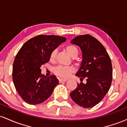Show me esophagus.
I'll use <instances>...</instances> for the list:
<instances>
[{"label": "esophagus", "mask_w": 127, "mask_h": 127, "mask_svg": "<svg viewBox=\"0 0 127 127\" xmlns=\"http://www.w3.org/2000/svg\"><path fill=\"white\" fill-rule=\"evenodd\" d=\"M67 81V79H59V82L60 83L63 82H66Z\"/></svg>", "instance_id": "esophagus-1"}]
</instances>
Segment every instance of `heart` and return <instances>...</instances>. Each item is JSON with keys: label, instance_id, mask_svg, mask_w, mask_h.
I'll return each mask as SVG.
<instances>
[{"label": "heart", "instance_id": "1", "mask_svg": "<svg viewBox=\"0 0 127 127\" xmlns=\"http://www.w3.org/2000/svg\"><path fill=\"white\" fill-rule=\"evenodd\" d=\"M65 50L67 52L70 57L72 58H75L78 55V49L76 46L73 45H69L65 47ZM57 50L52 51L50 55V60L51 62H54L56 57ZM75 72V68L72 66H59L56 67L54 69V72L55 75L59 76L62 78H67L70 76V75Z\"/></svg>", "mask_w": 127, "mask_h": 127}]
</instances>
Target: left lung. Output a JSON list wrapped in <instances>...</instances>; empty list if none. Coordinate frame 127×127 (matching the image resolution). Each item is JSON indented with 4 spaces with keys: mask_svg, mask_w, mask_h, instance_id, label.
<instances>
[{
    "mask_svg": "<svg viewBox=\"0 0 127 127\" xmlns=\"http://www.w3.org/2000/svg\"><path fill=\"white\" fill-rule=\"evenodd\" d=\"M70 43L79 46L82 53V63L76 76L87 81L86 84H77L70 97L80 106L93 107L101 101L111 86V60L103 45L89 34L76 36Z\"/></svg>",
    "mask_w": 127,
    "mask_h": 127,
    "instance_id": "left-lung-1",
    "label": "left lung"
}]
</instances>
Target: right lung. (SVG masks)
<instances>
[{
    "label": "right lung",
    "instance_id": "add662e5",
    "mask_svg": "<svg viewBox=\"0 0 127 127\" xmlns=\"http://www.w3.org/2000/svg\"><path fill=\"white\" fill-rule=\"evenodd\" d=\"M66 38L54 35H39L30 39L20 49L13 64L12 79L22 99L29 104L45 101L59 84L55 75L46 77L40 67L50 60V55Z\"/></svg>",
    "mask_w": 127,
    "mask_h": 127
}]
</instances>
